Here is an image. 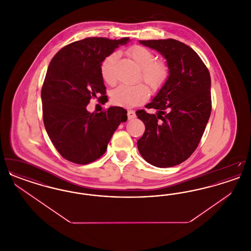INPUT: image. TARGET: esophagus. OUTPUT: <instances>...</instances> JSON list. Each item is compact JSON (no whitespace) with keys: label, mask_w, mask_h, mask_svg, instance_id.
<instances>
[{"label":"esophagus","mask_w":251,"mask_h":251,"mask_svg":"<svg viewBox=\"0 0 251 251\" xmlns=\"http://www.w3.org/2000/svg\"><path fill=\"white\" fill-rule=\"evenodd\" d=\"M127 116H128V120H132V119H134V118L136 117L135 112H134V111H132V110H129V111H128Z\"/></svg>","instance_id":"1"}]
</instances>
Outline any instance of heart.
Instances as JSON below:
<instances>
[{
	"instance_id": "1",
	"label": "heart",
	"mask_w": 251,
	"mask_h": 251,
	"mask_svg": "<svg viewBox=\"0 0 251 251\" xmlns=\"http://www.w3.org/2000/svg\"><path fill=\"white\" fill-rule=\"evenodd\" d=\"M131 58L140 69L141 78L146 84L151 88H160L167 81L168 69L165 62L155 60L154 53L146 47L135 45L127 51ZM119 58L118 52H112L106 56L100 65V74L106 84L113 85L117 78L114 72V67ZM150 96L149 89L144 84L136 85H120L116 88L112 95L111 100L114 104L122 107H133L148 100Z\"/></svg>"
}]
</instances>
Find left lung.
Returning <instances> with one entry per match:
<instances>
[{
  "mask_svg": "<svg viewBox=\"0 0 251 251\" xmlns=\"http://www.w3.org/2000/svg\"><path fill=\"white\" fill-rule=\"evenodd\" d=\"M139 42L165 56L169 76L152 101L146 105L157 113L136 111L146 127L137 148L151 165L174 167L196 151L211 116L210 72L193 49L176 39Z\"/></svg>",
  "mask_w": 251,
  "mask_h": 251,
  "instance_id": "8db88e82",
  "label": "left lung"
}]
</instances>
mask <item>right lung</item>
I'll use <instances>...</instances> for the list:
<instances>
[{"label": "right lung", "instance_id": "1", "mask_svg": "<svg viewBox=\"0 0 251 251\" xmlns=\"http://www.w3.org/2000/svg\"><path fill=\"white\" fill-rule=\"evenodd\" d=\"M129 39L86 37L61 49L50 61L41 89L43 121L50 139L66 160L78 165L94 162L127 120L123 108L89 113L86 106L93 97L99 94L100 99L106 93L101 62Z\"/></svg>", "mask_w": 251, "mask_h": 251}]
</instances>
